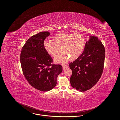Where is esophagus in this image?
<instances>
[{"label":"esophagus","instance_id":"obj_1","mask_svg":"<svg viewBox=\"0 0 120 120\" xmlns=\"http://www.w3.org/2000/svg\"><path fill=\"white\" fill-rule=\"evenodd\" d=\"M68 67V66L67 65H63V70H64L65 69V68H66Z\"/></svg>","mask_w":120,"mask_h":120}]
</instances>
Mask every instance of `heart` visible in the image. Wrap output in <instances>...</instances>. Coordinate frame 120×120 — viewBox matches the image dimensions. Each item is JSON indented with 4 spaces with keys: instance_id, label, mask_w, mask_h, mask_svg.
<instances>
[{
    "instance_id": "heart-1",
    "label": "heart",
    "mask_w": 120,
    "mask_h": 120,
    "mask_svg": "<svg viewBox=\"0 0 120 120\" xmlns=\"http://www.w3.org/2000/svg\"><path fill=\"white\" fill-rule=\"evenodd\" d=\"M53 42L45 41L44 47L48 55L56 57L61 52L64 53L56 57L55 61L64 63L70 58L75 60L82 54L86 40L84 36L80 33H59L53 38ZM62 50H61V49Z\"/></svg>"
}]
</instances>
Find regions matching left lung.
<instances>
[{
	"instance_id": "1",
	"label": "left lung",
	"mask_w": 120,
	"mask_h": 120,
	"mask_svg": "<svg viewBox=\"0 0 120 120\" xmlns=\"http://www.w3.org/2000/svg\"><path fill=\"white\" fill-rule=\"evenodd\" d=\"M105 48L97 37L90 36L82 54L69 64L71 86L80 92L89 90L98 82L104 69Z\"/></svg>"
}]
</instances>
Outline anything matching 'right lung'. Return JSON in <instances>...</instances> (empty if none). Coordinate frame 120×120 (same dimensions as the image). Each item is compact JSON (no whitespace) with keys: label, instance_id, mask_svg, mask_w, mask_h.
<instances>
[{"label":"right lung","instance_id":"1","mask_svg":"<svg viewBox=\"0 0 120 120\" xmlns=\"http://www.w3.org/2000/svg\"><path fill=\"white\" fill-rule=\"evenodd\" d=\"M50 34L48 31L41 32L31 37L23 46L20 54L26 79L34 88L44 92L56 86L57 77L63 71L61 65L51 64L53 59L44 49V40Z\"/></svg>","mask_w":120,"mask_h":120}]
</instances>
